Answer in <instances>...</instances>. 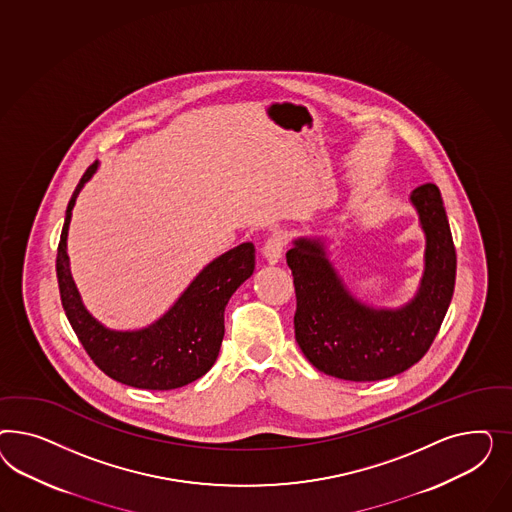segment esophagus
<instances>
[{"instance_id":"1","label":"esophagus","mask_w":512,"mask_h":512,"mask_svg":"<svg viewBox=\"0 0 512 512\" xmlns=\"http://www.w3.org/2000/svg\"><path fill=\"white\" fill-rule=\"evenodd\" d=\"M285 246H287L285 234H270V236L264 240L263 246V255L266 257V261L272 264L278 263L279 259H281V255H283V251H285Z\"/></svg>"}]
</instances>
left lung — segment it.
<instances>
[{
  "label": "left lung",
  "instance_id": "8db88e82",
  "mask_svg": "<svg viewBox=\"0 0 512 512\" xmlns=\"http://www.w3.org/2000/svg\"><path fill=\"white\" fill-rule=\"evenodd\" d=\"M426 233V272L402 310H373L341 283L319 240H296L287 251L293 272L295 338L319 372L345 381H381L405 372L428 353L449 310L456 248L439 187L411 193Z\"/></svg>",
  "mask_w": 512,
  "mask_h": 512
}]
</instances>
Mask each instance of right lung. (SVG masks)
<instances>
[{
    "label": "right lung",
    "instance_id": "obj_1",
    "mask_svg": "<svg viewBox=\"0 0 512 512\" xmlns=\"http://www.w3.org/2000/svg\"><path fill=\"white\" fill-rule=\"evenodd\" d=\"M95 169L97 163L86 169L67 204L58 244L56 274L65 315L88 357L110 379L144 390L186 387L216 362L225 334V306L234 291L253 274L255 246L251 242L240 244L208 264L154 325L137 332L109 330L82 306L65 249L78 191Z\"/></svg>",
    "mask_w": 512,
    "mask_h": 512
}]
</instances>
